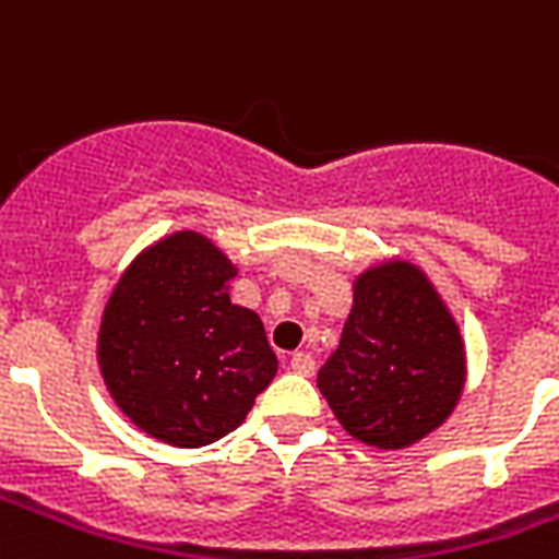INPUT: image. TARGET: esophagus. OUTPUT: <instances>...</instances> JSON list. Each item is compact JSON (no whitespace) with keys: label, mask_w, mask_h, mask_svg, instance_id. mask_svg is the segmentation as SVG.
<instances>
[{"label":"esophagus","mask_w":559,"mask_h":559,"mask_svg":"<svg viewBox=\"0 0 559 559\" xmlns=\"http://www.w3.org/2000/svg\"><path fill=\"white\" fill-rule=\"evenodd\" d=\"M290 368L296 371V374L311 377L314 374V356H311V353H293Z\"/></svg>","instance_id":"1"}]
</instances>
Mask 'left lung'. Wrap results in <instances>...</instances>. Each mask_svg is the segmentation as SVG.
Wrapping results in <instances>:
<instances>
[{
  "label": "left lung",
  "instance_id": "8db88e82",
  "mask_svg": "<svg viewBox=\"0 0 559 559\" xmlns=\"http://www.w3.org/2000/svg\"><path fill=\"white\" fill-rule=\"evenodd\" d=\"M464 383L461 326L425 269L404 257L362 269L338 347L317 374L344 431L377 449H407L452 416Z\"/></svg>",
  "mask_w": 559,
  "mask_h": 559
}]
</instances>
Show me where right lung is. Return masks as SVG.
Wrapping results in <instances>:
<instances>
[{"label":"right lung","mask_w":559,"mask_h":559,"mask_svg":"<svg viewBox=\"0 0 559 559\" xmlns=\"http://www.w3.org/2000/svg\"><path fill=\"white\" fill-rule=\"evenodd\" d=\"M236 275L209 236L176 230L128 263L104 305V386L160 443L200 449L221 440L278 371L263 320L230 299Z\"/></svg>","instance_id":"right-lung-1"}]
</instances>
